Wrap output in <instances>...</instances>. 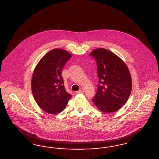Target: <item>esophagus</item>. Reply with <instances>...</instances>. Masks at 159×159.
Instances as JSON below:
<instances>
[{
    "label": "esophagus",
    "instance_id": "obj_1",
    "mask_svg": "<svg viewBox=\"0 0 159 159\" xmlns=\"http://www.w3.org/2000/svg\"><path fill=\"white\" fill-rule=\"evenodd\" d=\"M84 92V89L83 88H81L80 90L79 91H77V92H76V93H83Z\"/></svg>",
    "mask_w": 159,
    "mask_h": 159
}]
</instances>
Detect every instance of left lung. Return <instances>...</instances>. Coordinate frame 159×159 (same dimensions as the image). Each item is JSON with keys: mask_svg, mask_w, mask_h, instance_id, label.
<instances>
[{"mask_svg": "<svg viewBox=\"0 0 159 159\" xmlns=\"http://www.w3.org/2000/svg\"><path fill=\"white\" fill-rule=\"evenodd\" d=\"M97 64L99 83L92 102L101 111H117L128 101L132 91V78L124 61L104 48L91 52Z\"/></svg>", "mask_w": 159, "mask_h": 159, "instance_id": "1", "label": "left lung"}]
</instances>
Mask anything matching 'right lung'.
Segmentation results:
<instances>
[{"mask_svg": "<svg viewBox=\"0 0 159 159\" xmlns=\"http://www.w3.org/2000/svg\"><path fill=\"white\" fill-rule=\"evenodd\" d=\"M71 57L62 49H53L41 58L31 79V91L38 106L49 114L59 113L67 106L71 95L66 91L61 72Z\"/></svg>", "mask_w": 159, "mask_h": 159, "instance_id": "right-lung-1", "label": "right lung"}]
</instances>
